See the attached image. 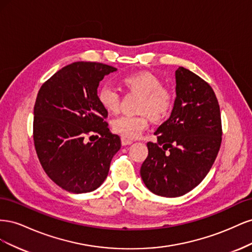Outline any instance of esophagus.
<instances>
[{
    "instance_id": "obj_1",
    "label": "esophagus",
    "mask_w": 252,
    "mask_h": 252,
    "mask_svg": "<svg viewBox=\"0 0 252 252\" xmlns=\"http://www.w3.org/2000/svg\"><path fill=\"white\" fill-rule=\"evenodd\" d=\"M121 142H122V145H123V146H127V145L132 144V140L124 138V136H122V138H121Z\"/></svg>"
}]
</instances>
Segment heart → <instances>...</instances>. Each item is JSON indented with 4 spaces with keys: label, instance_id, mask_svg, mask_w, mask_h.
I'll use <instances>...</instances> for the list:
<instances>
[{
    "label": "heart",
    "instance_id": "heart-1",
    "mask_svg": "<svg viewBox=\"0 0 252 252\" xmlns=\"http://www.w3.org/2000/svg\"><path fill=\"white\" fill-rule=\"evenodd\" d=\"M126 88L142 94L140 111H146L155 120H161L168 114L173 106L171 91L162 86V81L150 71H141L128 74L123 78ZM97 100L102 107L110 113H116L120 107L121 95L119 91L109 84L101 86L97 91ZM139 116L123 114L111 123L112 130L127 139H135L149 126L148 114Z\"/></svg>",
    "mask_w": 252,
    "mask_h": 252
}]
</instances>
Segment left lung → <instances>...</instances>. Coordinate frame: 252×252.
I'll return each instance as SVG.
<instances>
[{
    "label": "left lung",
    "instance_id": "1",
    "mask_svg": "<svg viewBox=\"0 0 252 252\" xmlns=\"http://www.w3.org/2000/svg\"><path fill=\"white\" fill-rule=\"evenodd\" d=\"M175 97L169 119L148 142L141 167L144 184L155 194L177 197L207 175L222 142L218 98L207 82L184 67L175 71Z\"/></svg>",
    "mask_w": 252,
    "mask_h": 252
}]
</instances>
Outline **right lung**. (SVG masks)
Returning <instances> with one entry per match:
<instances>
[{
    "label": "right lung",
    "instance_id": "add662e5",
    "mask_svg": "<svg viewBox=\"0 0 252 252\" xmlns=\"http://www.w3.org/2000/svg\"><path fill=\"white\" fill-rule=\"evenodd\" d=\"M117 71L96 62H74L45 82L33 109V141L44 171L66 191L85 193L100 187L121 148L108 116L97 100L105 75ZM97 133V140L85 138ZM91 140V138H90Z\"/></svg>",
    "mask_w": 252,
    "mask_h": 252
}]
</instances>
